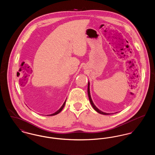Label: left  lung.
I'll return each instance as SVG.
<instances>
[{
  "label": "left lung",
  "mask_w": 155,
  "mask_h": 155,
  "mask_svg": "<svg viewBox=\"0 0 155 155\" xmlns=\"http://www.w3.org/2000/svg\"><path fill=\"white\" fill-rule=\"evenodd\" d=\"M89 85H90V84H89V82L88 81V95L89 99V101H90V103L91 104L92 106L93 107V108L95 109V110L96 111L97 113H100V114H102L103 115H108V114H111V113H104L102 111L100 110L99 109H97L96 107V106L94 104V103L93 102L92 99H91V94H90V89H89Z\"/></svg>",
  "instance_id": "8db88e82"
}]
</instances>
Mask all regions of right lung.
I'll use <instances>...</instances> for the list:
<instances>
[{"label":"right lung","mask_w":155,"mask_h":155,"mask_svg":"<svg viewBox=\"0 0 155 155\" xmlns=\"http://www.w3.org/2000/svg\"><path fill=\"white\" fill-rule=\"evenodd\" d=\"M66 100L65 101V102H64V103L63 104V105L61 106V107L57 111H56L54 113H53V114H49V115H47V116H54V115H56V114H58V113H59L61 111L63 110V107H64V105H65V103H66Z\"/></svg>","instance_id":"obj_1"}]
</instances>
